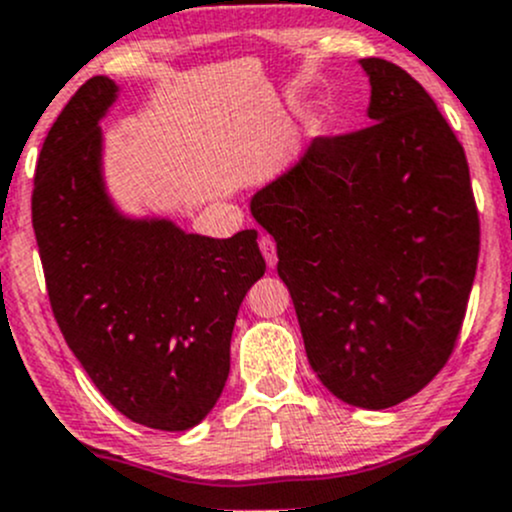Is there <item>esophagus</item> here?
Listing matches in <instances>:
<instances>
[{
	"label": "esophagus",
	"instance_id": "esophagus-1",
	"mask_svg": "<svg viewBox=\"0 0 512 512\" xmlns=\"http://www.w3.org/2000/svg\"><path fill=\"white\" fill-rule=\"evenodd\" d=\"M260 250H262V257H265L267 267H275L277 265V247H275V240L272 237H262L260 240Z\"/></svg>",
	"mask_w": 512,
	"mask_h": 512
}]
</instances>
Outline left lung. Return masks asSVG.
Wrapping results in <instances>:
<instances>
[{
  "instance_id": "8db88e82",
  "label": "left lung",
  "mask_w": 512,
  "mask_h": 512,
  "mask_svg": "<svg viewBox=\"0 0 512 512\" xmlns=\"http://www.w3.org/2000/svg\"><path fill=\"white\" fill-rule=\"evenodd\" d=\"M371 126L314 138L257 190L314 374L379 411L418 394L451 356L478 265L463 146L404 69L361 59Z\"/></svg>"
}]
</instances>
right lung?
Here are the masks:
<instances>
[{
	"label": "right lung",
	"mask_w": 512,
	"mask_h": 512,
	"mask_svg": "<svg viewBox=\"0 0 512 512\" xmlns=\"http://www.w3.org/2000/svg\"><path fill=\"white\" fill-rule=\"evenodd\" d=\"M116 98V81L94 76L51 126L34 178L36 245L56 324L108 404L141 426L188 431L223 394L237 309L265 260L255 230L218 240L113 203L98 123Z\"/></svg>",
	"instance_id": "add662e5"
}]
</instances>
